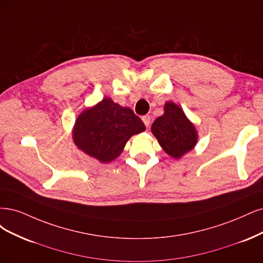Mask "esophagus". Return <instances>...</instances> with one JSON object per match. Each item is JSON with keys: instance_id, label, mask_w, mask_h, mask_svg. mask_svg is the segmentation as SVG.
I'll return each instance as SVG.
<instances>
[{"instance_id": "1", "label": "esophagus", "mask_w": 263, "mask_h": 263, "mask_svg": "<svg viewBox=\"0 0 263 263\" xmlns=\"http://www.w3.org/2000/svg\"><path fill=\"white\" fill-rule=\"evenodd\" d=\"M142 120H143V122H144V124L146 125V128H148V126L151 125V122H152V119H151V117L149 116H143L142 117Z\"/></svg>"}]
</instances>
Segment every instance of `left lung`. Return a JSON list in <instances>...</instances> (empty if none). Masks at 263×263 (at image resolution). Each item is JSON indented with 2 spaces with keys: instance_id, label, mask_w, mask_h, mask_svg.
Instances as JSON below:
<instances>
[{
  "instance_id": "1",
  "label": "left lung",
  "mask_w": 263,
  "mask_h": 263,
  "mask_svg": "<svg viewBox=\"0 0 263 263\" xmlns=\"http://www.w3.org/2000/svg\"><path fill=\"white\" fill-rule=\"evenodd\" d=\"M152 133L169 156L179 159L196 147L198 131L181 107L166 101L164 114L152 124Z\"/></svg>"
}]
</instances>
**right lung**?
<instances>
[{"instance_id":"1","label":"right lung","mask_w":263,"mask_h":263,"mask_svg":"<svg viewBox=\"0 0 263 263\" xmlns=\"http://www.w3.org/2000/svg\"><path fill=\"white\" fill-rule=\"evenodd\" d=\"M146 128L133 110L105 97L92 107L84 109L76 118L72 139L86 155L108 164L119 157L126 142Z\"/></svg>"}]
</instances>
